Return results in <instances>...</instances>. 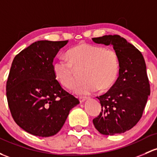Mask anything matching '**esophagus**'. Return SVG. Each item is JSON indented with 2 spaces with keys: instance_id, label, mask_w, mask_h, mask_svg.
Masks as SVG:
<instances>
[{
  "instance_id": "34e87169",
  "label": "esophagus",
  "mask_w": 157,
  "mask_h": 157,
  "mask_svg": "<svg viewBox=\"0 0 157 157\" xmlns=\"http://www.w3.org/2000/svg\"><path fill=\"white\" fill-rule=\"evenodd\" d=\"M87 99H88L87 97H80V98H79L80 103H83V102L85 101H86Z\"/></svg>"
}]
</instances>
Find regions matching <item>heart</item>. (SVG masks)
<instances>
[{"instance_id": "obj_1", "label": "heart", "mask_w": 157, "mask_h": 157, "mask_svg": "<svg viewBox=\"0 0 157 157\" xmlns=\"http://www.w3.org/2000/svg\"><path fill=\"white\" fill-rule=\"evenodd\" d=\"M68 61L59 59L53 63L52 71L56 81L71 90L76 84V71L84 70L83 79L74 92L86 95L110 88L116 81L120 64L117 52L101 46L80 43L67 51Z\"/></svg>"}]
</instances>
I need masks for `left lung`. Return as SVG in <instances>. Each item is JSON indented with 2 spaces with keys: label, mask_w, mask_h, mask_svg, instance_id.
<instances>
[{
  "label": "left lung",
  "mask_w": 157,
  "mask_h": 157,
  "mask_svg": "<svg viewBox=\"0 0 157 157\" xmlns=\"http://www.w3.org/2000/svg\"><path fill=\"white\" fill-rule=\"evenodd\" d=\"M92 41L113 47L120 64L117 81L107 93L97 97L101 111L92 122L101 134H121L139 121L151 93L144 59L136 47L120 35H105Z\"/></svg>",
  "instance_id": "8db88e82"
}]
</instances>
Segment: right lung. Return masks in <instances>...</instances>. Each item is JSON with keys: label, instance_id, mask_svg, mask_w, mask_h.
I'll return each mask as SVG.
<instances>
[{"label": "right lung", "instance_id": "add662e5", "mask_svg": "<svg viewBox=\"0 0 157 157\" xmlns=\"http://www.w3.org/2000/svg\"><path fill=\"white\" fill-rule=\"evenodd\" d=\"M68 40H38L15 56L6 82V98L16 124L31 135L49 137L60 131L80 101L56 81L52 62Z\"/></svg>", "mask_w": 157, "mask_h": 157}]
</instances>
